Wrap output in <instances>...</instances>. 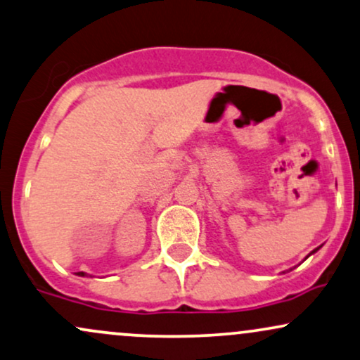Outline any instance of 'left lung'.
<instances>
[{
  "instance_id": "left-lung-1",
  "label": "left lung",
  "mask_w": 360,
  "mask_h": 360,
  "mask_svg": "<svg viewBox=\"0 0 360 360\" xmlns=\"http://www.w3.org/2000/svg\"><path fill=\"white\" fill-rule=\"evenodd\" d=\"M316 250H317V248H316ZM316 250H314V252H316Z\"/></svg>"
}]
</instances>
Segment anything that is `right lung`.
<instances>
[{
    "mask_svg": "<svg viewBox=\"0 0 360 360\" xmlns=\"http://www.w3.org/2000/svg\"><path fill=\"white\" fill-rule=\"evenodd\" d=\"M78 275H82V277H83V275H85V274H83V272H78Z\"/></svg>",
    "mask_w": 360,
    "mask_h": 360,
    "instance_id": "1",
    "label": "right lung"
}]
</instances>
